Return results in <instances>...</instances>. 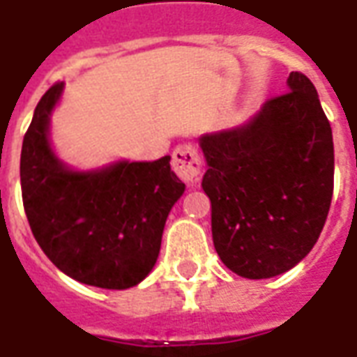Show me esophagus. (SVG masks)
Instances as JSON below:
<instances>
[{"label":"esophagus","instance_id":"34e87169","mask_svg":"<svg viewBox=\"0 0 357 357\" xmlns=\"http://www.w3.org/2000/svg\"><path fill=\"white\" fill-rule=\"evenodd\" d=\"M173 171L184 183H196L202 174V158L190 144H181L173 151Z\"/></svg>","mask_w":357,"mask_h":357}]
</instances>
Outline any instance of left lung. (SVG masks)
Here are the masks:
<instances>
[{"mask_svg": "<svg viewBox=\"0 0 357 357\" xmlns=\"http://www.w3.org/2000/svg\"><path fill=\"white\" fill-rule=\"evenodd\" d=\"M288 88L248 125L199 140L215 250L246 279H269L302 261L333 199V132L317 90L302 73H290Z\"/></svg>", "mask_w": 357, "mask_h": 357, "instance_id": "8db88e82", "label": "left lung"}]
</instances>
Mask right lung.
<instances>
[{"mask_svg":"<svg viewBox=\"0 0 357 357\" xmlns=\"http://www.w3.org/2000/svg\"><path fill=\"white\" fill-rule=\"evenodd\" d=\"M61 90L55 82L42 96L22 140L21 190L30 231L50 261L78 282L130 288L158 261L167 215L184 183L171 171L169 155L98 173L69 171L47 142Z\"/></svg>","mask_w":357,"mask_h":357,"instance_id":"obj_1","label":"right lung"}]
</instances>
